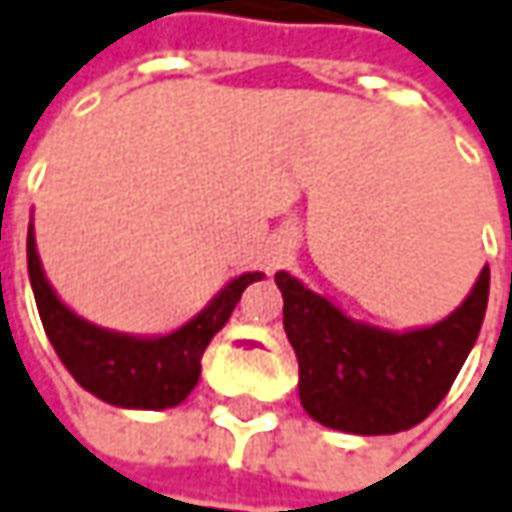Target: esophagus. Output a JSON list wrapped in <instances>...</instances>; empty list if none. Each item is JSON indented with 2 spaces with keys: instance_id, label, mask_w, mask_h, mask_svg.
<instances>
[{
  "instance_id": "esophagus-1",
  "label": "esophagus",
  "mask_w": 512,
  "mask_h": 512,
  "mask_svg": "<svg viewBox=\"0 0 512 512\" xmlns=\"http://www.w3.org/2000/svg\"><path fill=\"white\" fill-rule=\"evenodd\" d=\"M290 255V246L284 243V240H278L275 246H272V252H269V260H266V269H278L284 260Z\"/></svg>"
}]
</instances>
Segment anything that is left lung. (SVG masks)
Here are the masks:
<instances>
[{"mask_svg": "<svg viewBox=\"0 0 512 512\" xmlns=\"http://www.w3.org/2000/svg\"><path fill=\"white\" fill-rule=\"evenodd\" d=\"M275 284L307 416L334 431L378 437L419 425L451 390L484 325L489 266L460 307L410 331L351 319L290 272H275Z\"/></svg>", "mask_w": 512, "mask_h": 512, "instance_id": "8db88e82", "label": "left lung"}]
</instances>
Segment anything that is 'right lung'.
Returning <instances> with one entry per match:
<instances>
[{"label": "right lung", "mask_w": 512, "mask_h": 512, "mask_svg": "<svg viewBox=\"0 0 512 512\" xmlns=\"http://www.w3.org/2000/svg\"><path fill=\"white\" fill-rule=\"evenodd\" d=\"M25 252L34 302L52 349L87 393L125 410H166L193 393L213 334L228 322L243 290L263 278V272H243L181 328L161 337H137L99 328L58 299L43 272L31 225Z\"/></svg>", "instance_id": "1"}]
</instances>
